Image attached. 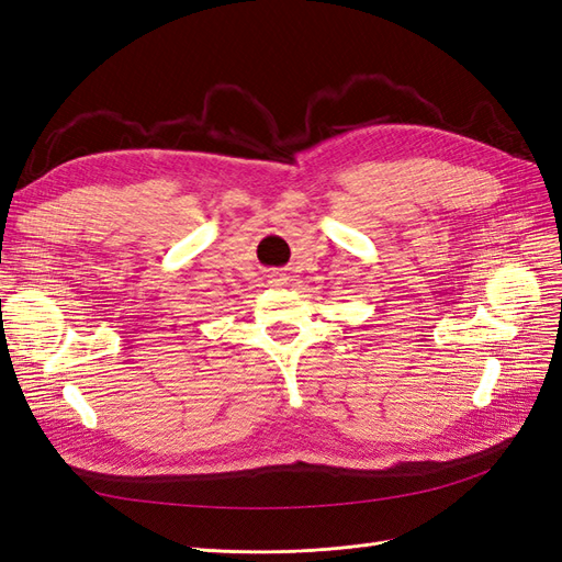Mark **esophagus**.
Wrapping results in <instances>:
<instances>
[{
	"label": "esophagus",
	"mask_w": 562,
	"mask_h": 562,
	"mask_svg": "<svg viewBox=\"0 0 562 562\" xmlns=\"http://www.w3.org/2000/svg\"><path fill=\"white\" fill-rule=\"evenodd\" d=\"M269 283H271V285H281V283H285V277H283V274H271V277H269Z\"/></svg>",
	"instance_id": "1"
}]
</instances>
